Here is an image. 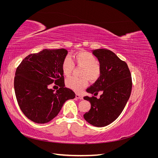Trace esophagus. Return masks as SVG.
<instances>
[{
  "instance_id": "34e87169",
  "label": "esophagus",
  "mask_w": 158,
  "mask_h": 158,
  "mask_svg": "<svg viewBox=\"0 0 158 158\" xmlns=\"http://www.w3.org/2000/svg\"><path fill=\"white\" fill-rule=\"evenodd\" d=\"M76 98L77 99H83L82 95H81L80 94H76Z\"/></svg>"
}]
</instances>
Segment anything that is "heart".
Segmentation results:
<instances>
[{"label": "heart", "instance_id": "heart-1", "mask_svg": "<svg viewBox=\"0 0 158 158\" xmlns=\"http://www.w3.org/2000/svg\"><path fill=\"white\" fill-rule=\"evenodd\" d=\"M73 59L76 65L83 67L81 73L83 78L70 77L66 80V85L76 92H80L88 84L87 78L91 81L97 80L101 75V67L98 59L92 53L81 51L75 53ZM74 64L69 56H66L62 63V70L64 76H69L73 73Z\"/></svg>", "mask_w": 158, "mask_h": 158}]
</instances>
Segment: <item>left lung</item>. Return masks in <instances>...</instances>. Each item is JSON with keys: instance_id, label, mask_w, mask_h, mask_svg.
Returning <instances> with one entry per match:
<instances>
[{"instance_id": "left-lung-1", "label": "left lung", "mask_w": 158, "mask_h": 158, "mask_svg": "<svg viewBox=\"0 0 158 158\" xmlns=\"http://www.w3.org/2000/svg\"><path fill=\"white\" fill-rule=\"evenodd\" d=\"M101 67V75L86 89L92 97L84 99L91 103V109L84 114L85 121L97 127H106L120 115L130 98L132 78L127 64L111 51L106 49L92 50ZM99 90L103 94L98 99L94 96Z\"/></svg>"}]
</instances>
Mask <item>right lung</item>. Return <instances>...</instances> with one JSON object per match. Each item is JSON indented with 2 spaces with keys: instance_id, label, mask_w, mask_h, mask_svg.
<instances>
[{
  "instance_id": "add662e5",
  "label": "right lung",
  "mask_w": 158,
  "mask_h": 158,
  "mask_svg": "<svg viewBox=\"0 0 158 158\" xmlns=\"http://www.w3.org/2000/svg\"><path fill=\"white\" fill-rule=\"evenodd\" d=\"M68 54L64 49H45L27 56L18 66L14 77V90L18 103L30 120L40 124L51 121L63 104L76 96L65 88L62 63ZM55 83L60 88L55 93L48 88Z\"/></svg>"
}]
</instances>
